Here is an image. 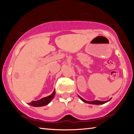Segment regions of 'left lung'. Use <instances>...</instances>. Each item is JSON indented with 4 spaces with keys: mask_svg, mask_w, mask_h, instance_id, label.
I'll list each match as a JSON object with an SVG mask.
<instances>
[{
    "mask_svg": "<svg viewBox=\"0 0 134 134\" xmlns=\"http://www.w3.org/2000/svg\"><path fill=\"white\" fill-rule=\"evenodd\" d=\"M79 97H80V99L82 100L83 102H85L86 103H89V104H92V105H102V104H104L106 102H109L110 100H106V101H100V100H94V101H87L86 100L83 99V98H81V97L80 96H79Z\"/></svg>",
    "mask_w": 134,
    "mask_h": 134,
    "instance_id": "left-lung-1",
    "label": "left lung"
}]
</instances>
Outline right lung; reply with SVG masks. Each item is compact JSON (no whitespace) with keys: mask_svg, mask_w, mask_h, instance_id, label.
Listing matches in <instances>:
<instances>
[{"mask_svg":"<svg viewBox=\"0 0 134 134\" xmlns=\"http://www.w3.org/2000/svg\"><path fill=\"white\" fill-rule=\"evenodd\" d=\"M55 94V90H54V92H53V93H52L51 95H49V96L43 97V98L38 100H37V101H32L31 102L29 103L28 104L29 105L35 106V107H40V106H45L48 105V104L52 100V99L54 98Z\"/></svg>","mask_w":134,"mask_h":134,"instance_id":"add662e5","label":"right lung"}]
</instances>
